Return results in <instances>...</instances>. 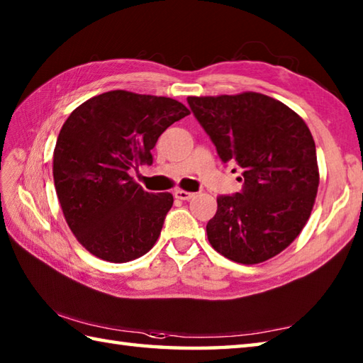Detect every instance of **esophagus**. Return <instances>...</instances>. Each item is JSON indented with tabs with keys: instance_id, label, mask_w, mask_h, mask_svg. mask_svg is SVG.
<instances>
[{
	"instance_id": "1",
	"label": "esophagus",
	"mask_w": 363,
	"mask_h": 363,
	"mask_svg": "<svg viewBox=\"0 0 363 363\" xmlns=\"http://www.w3.org/2000/svg\"><path fill=\"white\" fill-rule=\"evenodd\" d=\"M195 196V194H191V191H186V190H176L174 191V198L177 199H182V201H189Z\"/></svg>"
}]
</instances>
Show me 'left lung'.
I'll use <instances>...</instances> for the list:
<instances>
[{"instance_id": "left-lung-1", "label": "left lung", "mask_w": 363, "mask_h": 363, "mask_svg": "<svg viewBox=\"0 0 363 363\" xmlns=\"http://www.w3.org/2000/svg\"><path fill=\"white\" fill-rule=\"evenodd\" d=\"M187 103L223 164L242 169V191L217 198L207 238L223 256L252 265L295 240L318 190L317 150L309 128L284 103L256 91L189 96Z\"/></svg>"}]
</instances>
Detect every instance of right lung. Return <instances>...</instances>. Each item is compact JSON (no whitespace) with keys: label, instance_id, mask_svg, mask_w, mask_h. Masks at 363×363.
I'll return each mask as SVG.
<instances>
[{"label":"right lung","instance_id":"right-lung-1","mask_svg":"<svg viewBox=\"0 0 363 363\" xmlns=\"http://www.w3.org/2000/svg\"><path fill=\"white\" fill-rule=\"evenodd\" d=\"M189 113L172 98L112 90L67 118L54 148V186L72 233L94 256L123 264L156 243L173 196L145 191L129 169L151 165L160 134Z\"/></svg>","mask_w":363,"mask_h":363}]
</instances>
